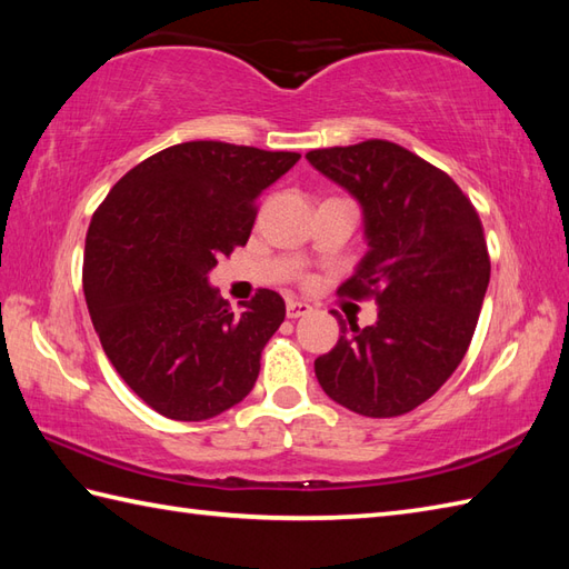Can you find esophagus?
I'll list each match as a JSON object with an SVG mask.
<instances>
[{
  "label": "esophagus",
  "instance_id": "34e87169",
  "mask_svg": "<svg viewBox=\"0 0 569 569\" xmlns=\"http://www.w3.org/2000/svg\"><path fill=\"white\" fill-rule=\"evenodd\" d=\"M310 312H312V306L303 303V300H288V303H286V316L291 320L310 316Z\"/></svg>",
  "mask_w": 569,
  "mask_h": 569
}]
</instances>
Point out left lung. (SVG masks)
I'll return each instance as SVG.
<instances>
[{"instance_id": "8db88e82", "label": "left lung", "mask_w": 569, "mask_h": 569, "mask_svg": "<svg viewBox=\"0 0 569 569\" xmlns=\"http://www.w3.org/2000/svg\"><path fill=\"white\" fill-rule=\"evenodd\" d=\"M306 159L365 214L369 251L337 293L379 306L367 328L337 316L342 335L316 359V377L359 416H403L467 355L491 273L485 227L450 176L398 143L369 139Z\"/></svg>"}]
</instances>
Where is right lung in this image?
Listing matches in <instances>:
<instances>
[{
    "label": "right lung",
    "instance_id": "right-lung-1",
    "mask_svg": "<svg viewBox=\"0 0 569 569\" xmlns=\"http://www.w3.org/2000/svg\"><path fill=\"white\" fill-rule=\"evenodd\" d=\"M300 153L186 141L131 168L92 214L82 288L107 359L156 413L208 420L244 398L286 318L269 288L232 312L208 273L244 247L257 198Z\"/></svg>",
    "mask_w": 569,
    "mask_h": 569
}]
</instances>
